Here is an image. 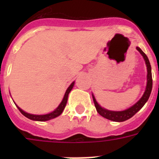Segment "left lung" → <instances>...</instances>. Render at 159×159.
Listing matches in <instances>:
<instances>
[{
	"label": "left lung",
	"instance_id": "obj_1",
	"mask_svg": "<svg viewBox=\"0 0 159 159\" xmlns=\"http://www.w3.org/2000/svg\"><path fill=\"white\" fill-rule=\"evenodd\" d=\"M137 50L140 53V54L143 56V59L145 61L146 67H147V85H146L145 91L143 92V96L139 100L138 102H136L135 104L129 107V108L126 109L125 111H110L107 109H105L98 104L97 100L95 98L94 95L92 94V98H93V102H94L95 106L97 109V112L103 116L104 118L108 119L110 120L116 121V122H122V121H125L129 119H130L132 116H134L139 110H140L146 102H148V98L150 97L151 92H152V87H153V79H152V72H151V65L149 62L148 57L145 53H143V51L141 50L140 48L136 47Z\"/></svg>",
	"mask_w": 159,
	"mask_h": 159
}]
</instances>
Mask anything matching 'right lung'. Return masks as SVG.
I'll list each match as a JSON object with an SVG mask.
<instances>
[{"label":"right lung","mask_w":159,"mask_h":159,"mask_svg":"<svg viewBox=\"0 0 159 159\" xmlns=\"http://www.w3.org/2000/svg\"><path fill=\"white\" fill-rule=\"evenodd\" d=\"M74 83L75 82H72L69 87H67V91H66V92H65L64 97H63V98H62V102H61V103L59 104V106H57L54 111L50 112V113L45 114V115H33V114L27 113V112H25V111H24L23 110L20 108L18 106H17V108L19 109V111H20L22 115H24V116H25V117H27L28 119H30V120H32L47 121V120H52V119H54L56 118V117H57L58 116H60V115L62 113V111H63V110H64L65 108V106H66V105H67V98H68V94H69L70 92L72 91V87H73V86H74Z\"/></svg>","instance_id":"obj_1"}]
</instances>
